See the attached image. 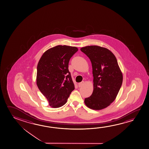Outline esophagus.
<instances>
[{
    "label": "esophagus",
    "instance_id": "34e87169",
    "mask_svg": "<svg viewBox=\"0 0 149 149\" xmlns=\"http://www.w3.org/2000/svg\"><path fill=\"white\" fill-rule=\"evenodd\" d=\"M84 81H82L81 82H80V83H79L78 84V86L79 87V88H80V87H82V86L84 85Z\"/></svg>",
    "mask_w": 149,
    "mask_h": 149
}]
</instances>
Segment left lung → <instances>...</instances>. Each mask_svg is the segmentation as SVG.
Returning a JSON list of instances; mask_svg holds the SVG:
<instances>
[{
    "label": "left lung",
    "instance_id": "1",
    "mask_svg": "<svg viewBox=\"0 0 149 149\" xmlns=\"http://www.w3.org/2000/svg\"><path fill=\"white\" fill-rule=\"evenodd\" d=\"M80 50L90 59L93 76V91L85 98V104L94 110L105 109L115 100L123 83L117 59L108 49L98 46H88Z\"/></svg>",
    "mask_w": 149,
    "mask_h": 149
}]
</instances>
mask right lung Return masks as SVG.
<instances>
[{
    "mask_svg": "<svg viewBox=\"0 0 149 149\" xmlns=\"http://www.w3.org/2000/svg\"><path fill=\"white\" fill-rule=\"evenodd\" d=\"M78 51L76 47L56 46L46 51L38 61L36 84L52 107L63 106L74 89L68 65Z\"/></svg>",
    "mask_w": 149,
    "mask_h": 149,
    "instance_id": "right-lung-1",
    "label": "right lung"
}]
</instances>
